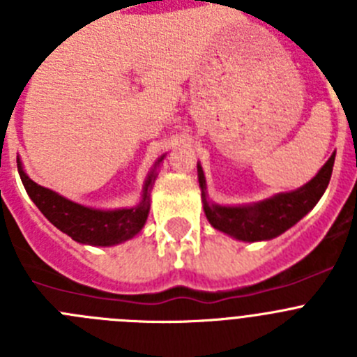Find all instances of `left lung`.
I'll list each match as a JSON object with an SVG mask.
<instances>
[{
    "mask_svg": "<svg viewBox=\"0 0 357 357\" xmlns=\"http://www.w3.org/2000/svg\"><path fill=\"white\" fill-rule=\"evenodd\" d=\"M334 157H329L320 172L305 185L279 193L272 198H266L250 206H218L211 204L206 195V176L204 169L198 164V182H200L202 198H204V211L211 225L220 232L232 236L239 241H266L280 236L282 232L301 222L302 218L313 209L326 193L333 175Z\"/></svg>",
    "mask_w": 357,
    "mask_h": 357,
    "instance_id": "left-lung-1",
    "label": "left lung"
}]
</instances>
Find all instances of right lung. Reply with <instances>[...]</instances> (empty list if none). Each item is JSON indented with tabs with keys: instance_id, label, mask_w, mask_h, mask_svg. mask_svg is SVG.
Masks as SVG:
<instances>
[{
	"instance_id": "right-lung-1",
	"label": "right lung",
	"mask_w": 357,
	"mask_h": 357,
	"mask_svg": "<svg viewBox=\"0 0 357 357\" xmlns=\"http://www.w3.org/2000/svg\"><path fill=\"white\" fill-rule=\"evenodd\" d=\"M162 159L164 155L157 160L155 168ZM17 169L31 202L39 207L40 213L48 218L56 229H61L75 241L84 243V245H94V247H112V245H118V243L127 241L139 234V230L146 223L148 213H150V189L157 176L155 169L148 175L146 182H144L143 198L139 204L130 209L114 211L80 206L77 202L61 197L52 189L36 184L24 173L23 164L19 159Z\"/></svg>"
}]
</instances>
